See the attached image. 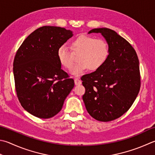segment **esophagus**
I'll return each mask as SVG.
<instances>
[{
	"instance_id": "34e87169",
	"label": "esophagus",
	"mask_w": 155,
	"mask_h": 155,
	"mask_svg": "<svg viewBox=\"0 0 155 155\" xmlns=\"http://www.w3.org/2000/svg\"><path fill=\"white\" fill-rule=\"evenodd\" d=\"M74 81H75V85H76V86L80 85V84H81V81L79 78H75Z\"/></svg>"
}]
</instances>
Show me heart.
I'll use <instances>...</instances> for the list:
<instances>
[{
	"mask_svg": "<svg viewBox=\"0 0 155 155\" xmlns=\"http://www.w3.org/2000/svg\"><path fill=\"white\" fill-rule=\"evenodd\" d=\"M70 48L73 54H79V63L71 70V74L75 76L82 75L87 69L97 71L106 62L109 55V46L105 40L94 39L86 34H80L73 40ZM57 57L61 65L68 70L71 69L74 57L65 46L58 48Z\"/></svg>",
	"mask_w": 155,
	"mask_h": 155,
	"instance_id": "heart-1",
	"label": "heart"
}]
</instances>
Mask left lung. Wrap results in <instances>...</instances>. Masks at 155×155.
Segmentation results:
<instances>
[{"instance_id":"obj_1","label":"left lung","mask_w":155,"mask_h":155,"mask_svg":"<svg viewBox=\"0 0 155 155\" xmlns=\"http://www.w3.org/2000/svg\"><path fill=\"white\" fill-rule=\"evenodd\" d=\"M101 33L108 46L109 55L97 71L81 77L86 92L83 101L87 111L100 121H110L127 112L140 87L139 60L132 45L110 29H92Z\"/></svg>"}]
</instances>
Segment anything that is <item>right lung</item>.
I'll use <instances>...</instances> for the list:
<instances>
[{
    "instance_id": "1",
    "label": "right lung",
    "mask_w": 155,
    "mask_h": 155,
    "mask_svg": "<svg viewBox=\"0 0 155 155\" xmlns=\"http://www.w3.org/2000/svg\"><path fill=\"white\" fill-rule=\"evenodd\" d=\"M73 31L43 26L26 38L15 57L13 75L21 106L32 115L48 119L61 110L74 80L61 69L57 57L60 46Z\"/></svg>"
}]
</instances>
